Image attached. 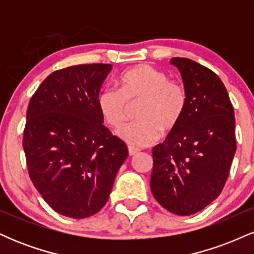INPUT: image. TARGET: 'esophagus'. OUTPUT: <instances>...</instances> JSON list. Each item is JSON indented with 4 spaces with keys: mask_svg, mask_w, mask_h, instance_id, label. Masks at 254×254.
<instances>
[{
    "mask_svg": "<svg viewBox=\"0 0 254 254\" xmlns=\"http://www.w3.org/2000/svg\"><path fill=\"white\" fill-rule=\"evenodd\" d=\"M127 149H129V155L130 156L136 155V154L139 151V149H137V148H135V147H131V145H130L129 148H127Z\"/></svg>",
    "mask_w": 254,
    "mask_h": 254,
    "instance_id": "1",
    "label": "esophagus"
}]
</instances>
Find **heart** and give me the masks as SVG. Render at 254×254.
Masks as SVG:
<instances>
[{
	"label": "heart",
	"mask_w": 254,
	"mask_h": 254,
	"mask_svg": "<svg viewBox=\"0 0 254 254\" xmlns=\"http://www.w3.org/2000/svg\"><path fill=\"white\" fill-rule=\"evenodd\" d=\"M121 89L105 87L98 97V106L110 127L124 123L129 105H137L136 121L124 125L117 135L133 147L155 143L165 132L179 124L188 105L185 87L171 81L166 72L141 64L122 74Z\"/></svg>",
	"instance_id": "b5f03b06"
}]
</instances>
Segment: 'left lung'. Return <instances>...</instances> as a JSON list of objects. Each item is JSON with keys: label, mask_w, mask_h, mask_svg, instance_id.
Wrapping results in <instances>:
<instances>
[{"label": "left lung", "mask_w": 254, "mask_h": 254, "mask_svg": "<svg viewBox=\"0 0 254 254\" xmlns=\"http://www.w3.org/2000/svg\"><path fill=\"white\" fill-rule=\"evenodd\" d=\"M188 93L177 127L153 148L150 189L166 210L189 216L216 199L237 150L235 117L221 78L202 64L173 57Z\"/></svg>", "instance_id": "left-lung-1"}]
</instances>
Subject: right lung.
I'll list each match as a JSON object with an SVG mask.
<instances>
[{
	"instance_id": "obj_1",
	"label": "right lung",
	"mask_w": 254,
	"mask_h": 254,
	"mask_svg": "<svg viewBox=\"0 0 254 254\" xmlns=\"http://www.w3.org/2000/svg\"><path fill=\"white\" fill-rule=\"evenodd\" d=\"M111 64H80L54 71L28 104L24 145L28 174L58 214L84 218L106 204L127 157L98 106Z\"/></svg>"
}]
</instances>
